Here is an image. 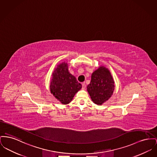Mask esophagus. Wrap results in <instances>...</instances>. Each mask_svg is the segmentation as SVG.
<instances>
[{"instance_id":"obj_1","label":"esophagus","mask_w":157,"mask_h":157,"mask_svg":"<svg viewBox=\"0 0 157 157\" xmlns=\"http://www.w3.org/2000/svg\"><path fill=\"white\" fill-rule=\"evenodd\" d=\"M82 90H85V88H86V85H85V83H83L82 84Z\"/></svg>"}]
</instances>
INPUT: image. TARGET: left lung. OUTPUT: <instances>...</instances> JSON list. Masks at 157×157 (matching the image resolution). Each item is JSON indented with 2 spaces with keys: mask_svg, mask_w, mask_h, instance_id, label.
<instances>
[{
  "mask_svg": "<svg viewBox=\"0 0 157 157\" xmlns=\"http://www.w3.org/2000/svg\"><path fill=\"white\" fill-rule=\"evenodd\" d=\"M114 90V82L107 68L100 66L92 73L91 82L87 86V91L95 104L101 105L107 101Z\"/></svg>",
  "mask_w": 157,
  "mask_h": 157,
  "instance_id": "obj_1",
  "label": "left lung"
}]
</instances>
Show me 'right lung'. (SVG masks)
Listing matches in <instances>:
<instances>
[{"instance_id":"add662e5","label":"right lung","mask_w":157,"mask_h":157,"mask_svg":"<svg viewBox=\"0 0 157 157\" xmlns=\"http://www.w3.org/2000/svg\"><path fill=\"white\" fill-rule=\"evenodd\" d=\"M50 91L56 98L63 104L71 101L75 94L80 90L82 85L76 78L70 74L67 63L63 62L57 66L52 74Z\"/></svg>"}]
</instances>
